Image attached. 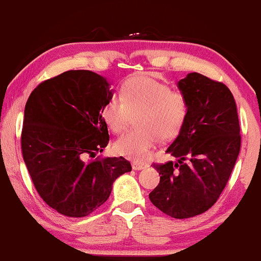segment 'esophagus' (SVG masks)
Returning a JSON list of instances; mask_svg holds the SVG:
<instances>
[{
	"mask_svg": "<svg viewBox=\"0 0 261 261\" xmlns=\"http://www.w3.org/2000/svg\"><path fill=\"white\" fill-rule=\"evenodd\" d=\"M132 168H133L134 170H142L144 168H147V164L143 163V162H138L135 161L132 163Z\"/></svg>",
	"mask_w": 261,
	"mask_h": 261,
	"instance_id": "obj_1",
	"label": "esophagus"
}]
</instances>
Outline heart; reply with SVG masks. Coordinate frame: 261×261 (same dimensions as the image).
Returning a JSON list of instances; mask_svg holds the SVG:
<instances>
[{
	"instance_id": "1",
	"label": "heart",
	"mask_w": 261,
	"mask_h": 261,
	"mask_svg": "<svg viewBox=\"0 0 261 261\" xmlns=\"http://www.w3.org/2000/svg\"><path fill=\"white\" fill-rule=\"evenodd\" d=\"M120 97L108 100L101 117L108 129L118 134L126 129L130 115L138 113V129L127 132L113 144L115 153L133 161L146 160L159 139L175 138L187 120L189 105L186 95L148 75L126 80Z\"/></svg>"
}]
</instances>
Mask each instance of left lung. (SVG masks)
Segmentation results:
<instances>
[{"label": "left lung", "instance_id": "obj_1", "mask_svg": "<svg viewBox=\"0 0 261 261\" xmlns=\"http://www.w3.org/2000/svg\"><path fill=\"white\" fill-rule=\"evenodd\" d=\"M177 87L189 105L182 129L166 151L177 162L153 164L161 177L149 199L166 215L184 219L217 202L237 161L240 128L234 98L224 84L192 72Z\"/></svg>", "mask_w": 261, "mask_h": 261}]
</instances>
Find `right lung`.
<instances>
[{"instance_id":"right-lung-1","label":"right lung","mask_w":261,"mask_h":261,"mask_svg":"<svg viewBox=\"0 0 261 261\" xmlns=\"http://www.w3.org/2000/svg\"><path fill=\"white\" fill-rule=\"evenodd\" d=\"M106 78L71 70L36 87L24 110L22 153L39 196L67 217H85L110 197L113 182L132 170L120 158L89 161L107 146L101 117L113 97Z\"/></svg>"}]
</instances>
